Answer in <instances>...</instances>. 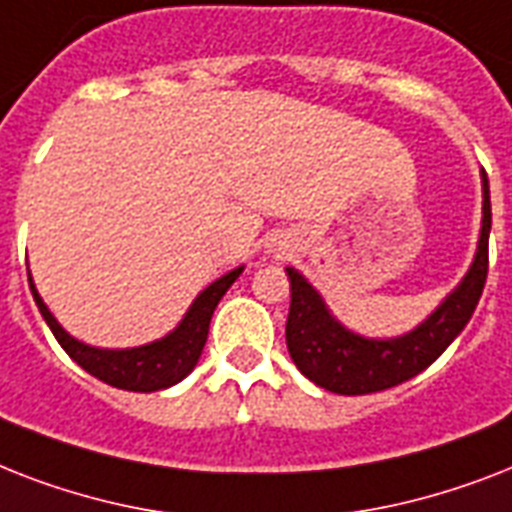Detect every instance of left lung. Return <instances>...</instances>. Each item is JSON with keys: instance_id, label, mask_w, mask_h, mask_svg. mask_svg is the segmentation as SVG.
I'll return each instance as SVG.
<instances>
[{"instance_id": "1", "label": "left lung", "mask_w": 512, "mask_h": 512, "mask_svg": "<svg viewBox=\"0 0 512 512\" xmlns=\"http://www.w3.org/2000/svg\"><path fill=\"white\" fill-rule=\"evenodd\" d=\"M489 231H492V201L484 172V223L478 239L476 260L462 284L438 305L425 324L396 340H364L340 327L329 316L316 289L287 268L292 284V305L287 319V348L297 369L340 396H364L393 388L398 382L420 374L444 353L460 335L476 311L489 273Z\"/></svg>"}]
</instances>
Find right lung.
<instances>
[{
    "mask_svg": "<svg viewBox=\"0 0 512 512\" xmlns=\"http://www.w3.org/2000/svg\"><path fill=\"white\" fill-rule=\"evenodd\" d=\"M241 271L244 268H236V271L225 273L223 279H217L215 284H209L196 297L191 311L185 313L183 324L172 335L151 342V345H143V348L130 350H100L74 340L68 332H63L55 316L47 311V305L42 303V297L34 289L31 276H28V287H31V295H34L36 305H39V313L47 321V327L52 329L55 340L63 345V350L74 358L76 364L82 366L84 372H90L92 377H98V380L108 382L114 388L135 390V393H154V390L170 388V385L180 382L196 366L201 350H204V342H207L212 313H215L220 297L228 292L233 281L239 279Z\"/></svg>",
    "mask_w": 512,
    "mask_h": 512,
    "instance_id": "right-lung-1",
    "label": "right lung"
}]
</instances>
